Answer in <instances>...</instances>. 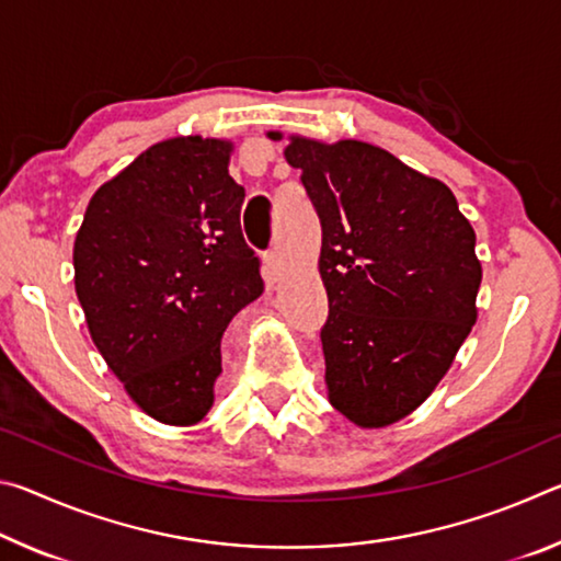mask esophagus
<instances>
[{"label": "esophagus", "mask_w": 561, "mask_h": 561, "mask_svg": "<svg viewBox=\"0 0 561 561\" xmlns=\"http://www.w3.org/2000/svg\"><path fill=\"white\" fill-rule=\"evenodd\" d=\"M282 274V257L277 250H270L267 254H264V277H267V282H277Z\"/></svg>", "instance_id": "34e87169"}]
</instances>
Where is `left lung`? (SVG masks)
<instances>
[{"mask_svg": "<svg viewBox=\"0 0 561 561\" xmlns=\"http://www.w3.org/2000/svg\"><path fill=\"white\" fill-rule=\"evenodd\" d=\"M284 156L321 222L329 401L360 428H383L433 393L470 334L474 232L448 185L383 148L294 136Z\"/></svg>", "mask_w": 561, "mask_h": 561, "instance_id": "8db88e82", "label": "left lung"}]
</instances>
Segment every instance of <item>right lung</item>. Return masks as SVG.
<instances>
[{"mask_svg": "<svg viewBox=\"0 0 561 561\" xmlns=\"http://www.w3.org/2000/svg\"><path fill=\"white\" fill-rule=\"evenodd\" d=\"M232 146L170 138L96 190L73 242L76 297L128 396L168 425L210 411L222 334L264 289Z\"/></svg>", "mask_w": 561, "mask_h": 561, "instance_id": "1", "label": "right lung"}]
</instances>
